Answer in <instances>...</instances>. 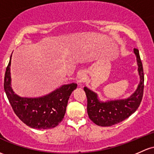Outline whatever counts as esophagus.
<instances>
[{"label":"esophagus","instance_id":"34e87169","mask_svg":"<svg viewBox=\"0 0 154 154\" xmlns=\"http://www.w3.org/2000/svg\"><path fill=\"white\" fill-rule=\"evenodd\" d=\"M85 74L83 73V72H80V73L78 74V75H77V78H78V82L79 83H82V82H83L84 79H85Z\"/></svg>","mask_w":154,"mask_h":154}]
</instances>
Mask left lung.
Segmentation results:
<instances>
[{"mask_svg":"<svg viewBox=\"0 0 154 154\" xmlns=\"http://www.w3.org/2000/svg\"><path fill=\"white\" fill-rule=\"evenodd\" d=\"M134 52L137 56L140 82L137 89L129 98L102 102L98 99L97 94L88 88H84L87 96L88 115L91 121L98 126H111L117 124L129 118L139 107L143 96L144 73L139 50L134 48Z\"/></svg>","mask_w":154,"mask_h":154,"instance_id":"8db88e82","label":"left lung"}]
</instances>
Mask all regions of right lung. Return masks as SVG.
I'll return each mask as SVG.
<instances>
[{"label": "right lung", "mask_w": 154, "mask_h": 154, "mask_svg": "<svg viewBox=\"0 0 154 154\" xmlns=\"http://www.w3.org/2000/svg\"><path fill=\"white\" fill-rule=\"evenodd\" d=\"M9 63L4 77V90L13 110L24 124L33 129H47L55 127L63 121L71 94L76 83L62 85L51 94L40 98H22L11 87Z\"/></svg>", "instance_id": "right-lung-1"}]
</instances>
